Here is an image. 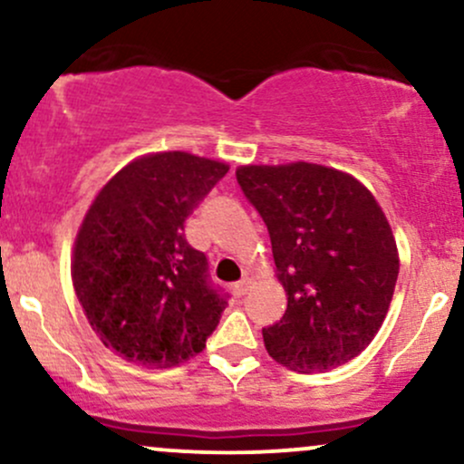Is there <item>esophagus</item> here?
Returning a JSON list of instances; mask_svg holds the SVG:
<instances>
[{"instance_id":"esophagus-1","label":"esophagus","mask_w":464,"mask_h":464,"mask_svg":"<svg viewBox=\"0 0 464 464\" xmlns=\"http://www.w3.org/2000/svg\"><path fill=\"white\" fill-rule=\"evenodd\" d=\"M250 285H253V281H250L248 276H244L242 281H237V284L233 285V292H236V296H244L250 290Z\"/></svg>"}]
</instances>
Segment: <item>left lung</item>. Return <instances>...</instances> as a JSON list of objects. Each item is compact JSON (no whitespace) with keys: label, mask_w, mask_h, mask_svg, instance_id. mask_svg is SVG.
<instances>
[{"label":"left lung","mask_w":464,"mask_h":464,"mask_svg":"<svg viewBox=\"0 0 464 464\" xmlns=\"http://www.w3.org/2000/svg\"><path fill=\"white\" fill-rule=\"evenodd\" d=\"M237 183L264 218L285 314L264 329L268 355L299 372L347 364L391 307L399 250L364 183L321 163L239 165Z\"/></svg>","instance_id":"8db88e82"}]
</instances>
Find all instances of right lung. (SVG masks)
<instances>
[{
    "instance_id": "obj_1",
    "label": "right lung",
    "mask_w": 464,
    "mask_h": 464,
    "mask_svg": "<svg viewBox=\"0 0 464 464\" xmlns=\"http://www.w3.org/2000/svg\"><path fill=\"white\" fill-rule=\"evenodd\" d=\"M228 163L183 150L132 159L95 194L72 250V281L106 349L169 369L205 349L227 301L207 259L185 239V218Z\"/></svg>"
}]
</instances>
